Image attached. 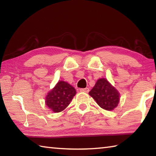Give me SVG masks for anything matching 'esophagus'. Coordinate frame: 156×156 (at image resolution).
<instances>
[{"label":"esophagus","mask_w":156,"mask_h":156,"mask_svg":"<svg viewBox=\"0 0 156 156\" xmlns=\"http://www.w3.org/2000/svg\"><path fill=\"white\" fill-rule=\"evenodd\" d=\"M80 91L81 92H84V93H89V88H84V89H80Z\"/></svg>","instance_id":"obj_1"}]
</instances>
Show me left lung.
Listing matches in <instances>:
<instances>
[{"instance_id":"8db88e82","label":"left lung","mask_w":156,"mask_h":156,"mask_svg":"<svg viewBox=\"0 0 156 156\" xmlns=\"http://www.w3.org/2000/svg\"><path fill=\"white\" fill-rule=\"evenodd\" d=\"M89 94L100 107L107 111L114 109L120 101V94L118 90L105 78L98 80Z\"/></svg>"}]
</instances>
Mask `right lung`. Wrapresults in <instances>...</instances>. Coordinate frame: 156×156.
<instances>
[{
    "label": "right lung",
    "instance_id": "obj_1",
    "mask_svg": "<svg viewBox=\"0 0 156 156\" xmlns=\"http://www.w3.org/2000/svg\"><path fill=\"white\" fill-rule=\"evenodd\" d=\"M76 94V89L65 81H59L47 94L45 103L55 113L62 112L70 104Z\"/></svg>",
    "mask_w": 156,
    "mask_h": 156
}]
</instances>
